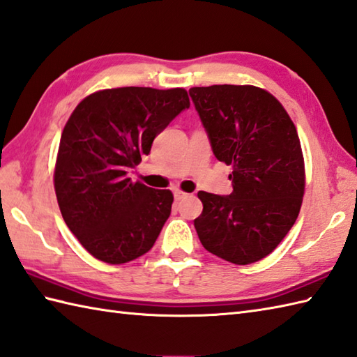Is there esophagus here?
Returning a JSON list of instances; mask_svg holds the SVG:
<instances>
[{
	"instance_id": "1",
	"label": "esophagus",
	"mask_w": 357,
	"mask_h": 357,
	"mask_svg": "<svg viewBox=\"0 0 357 357\" xmlns=\"http://www.w3.org/2000/svg\"><path fill=\"white\" fill-rule=\"evenodd\" d=\"M186 195H188V194H186V192H183V191H180V189H176V191H174V199H176L177 202L183 200Z\"/></svg>"
}]
</instances>
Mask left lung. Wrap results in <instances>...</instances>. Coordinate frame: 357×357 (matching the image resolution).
Listing matches in <instances>:
<instances>
[{"instance_id": "1", "label": "left lung", "mask_w": 357, "mask_h": 357, "mask_svg": "<svg viewBox=\"0 0 357 357\" xmlns=\"http://www.w3.org/2000/svg\"><path fill=\"white\" fill-rule=\"evenodd\" d=\"M213 155L232 166L234 191H200L203 212L194 220L203 248L234 264L272 253L295 225L305 174L290 116L271 93L253 85L189 90Z\"/></svg>"}]
</instances>
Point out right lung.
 Here are the masks:
<instances>
[{"mask_svg":"<svg viewBox=\"0 0 357 357\" xmlns=\"http://www.w3.org/2000/svg\"><path fill=\"white\" fill-rule=\"evenodd\" d=\"M189 105L183 89L122 86L90 94L71 113L59 142L54 191L66 225L94 258L123 264L154 245L172 192L132 181L128 171Z\"/></svg>","mask_w":357,"mask_h":357,"instance_id":"obj_1","label":"right lung"}]
</instances>
